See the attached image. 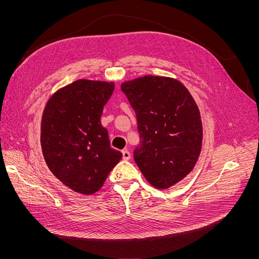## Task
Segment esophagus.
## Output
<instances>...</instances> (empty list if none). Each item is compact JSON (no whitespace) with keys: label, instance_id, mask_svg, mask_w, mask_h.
<instances>
[{"label":"esophagus","instance_id":"obj_1","mask_svg":"<svg viewBox=\"0 0 259 259\" xmlns=\"http://www.w3.org/2000/svg\"><path fill=\"white\" fill-rule=\"evenodd\" d=\"M122 155H123V160H130L131 159V153L128 150H123L122 151Z\"/></svg>","mask_w":259,"mask_h":259}]
</instances>
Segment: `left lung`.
Listing matches in <instances>:
<instances>
[{
    "label": "left lung",
    "mask_w": 259,
    "mask_h": 259,
    "mask_svg": "<svg viewBox=\"0 0 259 259\" xmlns=\"http://www.w3.org/2000/svg\"><path fill=\"white\" fill-rule=\"evenodd\" d=\"M121 90L136 113L140 145L134 160L149 184L167 189L198 161L203 138L199 108L171 77L145 75L124 82Z\"/></svg>",
    "instance_id": "8db88e82"
}]
</instances>
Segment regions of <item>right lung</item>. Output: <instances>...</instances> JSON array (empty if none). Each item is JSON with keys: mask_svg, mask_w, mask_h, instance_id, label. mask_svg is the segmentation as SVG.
Listing matches in <instances>:
<instances>
[{"mask_svg": "<svg viewBox=\"0 0 259 259\" xmlns=\"http://www.w3.org/2000/svg\"><path fill=\"white\" fill-rule=\"evenodd\" d=\"M112 82L77 80L58 90L44 109L41 146L46 164L74 192L93 194L122 158L100 122Z\"/></svg>", "mask_w": 259, "mask_h": 259, "instance_id": "add662e5", "label": "right lung"}]
</instances>
